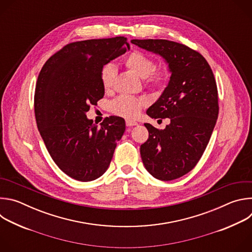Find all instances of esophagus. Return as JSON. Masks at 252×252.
<instances>
[{"label":"esophagus","instance_id":"1","mask_svg":"<svg viewBox=\"0 0 252 252\" xmlns=\"http://www.w3.org/2000/svg\"><path fill=\"white\" fill-rule=\"evenodd\" d=\"M126 126H137V123L134 122V121L126 120Z\"/></svg>","mask_w":252,"mask_h":252}]
</instances>
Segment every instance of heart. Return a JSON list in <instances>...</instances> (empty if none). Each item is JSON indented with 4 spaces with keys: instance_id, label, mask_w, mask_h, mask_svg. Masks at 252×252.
Listing matches in <instances>:
<instances>
[{
    "instance_id": "1",
    "label": "heart",
    "mask_w": 252,
    "mask_h": 252,
    "mask_svg": "<svg viewBox=\"0 0 252 252\" xmlns=\"http://www.w3.org/2000/svg\"><path fill=\"white\" fill-rule=\"evenodd\" d=\"M125 66L137 75L151 88H162L169 78V68L165 65L156 66L155 60L139 51L129 53L123 61ZM116 77L113 64L107 63L100 70V83L104 90H110ZM143 104V99L130 95H121L112 103V112L127 119L134 118Z\"/></svg>"
}]
</instances>
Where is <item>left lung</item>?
<instances>
[{"mask_svg": "<svg viewBox=\"0 0 252 252\" xmlns=\"http://www.w3.org/2000/svg\"><path fill=\"white\" fill-rule=\"evenodd\" d=\"M131 43L161 56L171 73L162 94L147 111L170 124L164 129L145 124L149 139L140 146V157L154 177L172 181L189 172L206 149L220 111L217 82L206 60L186 45L152 39Z\"/></svg>", "mask_w": 252, "mask_h": 252, "instance_id": "left-lung-1", "label": "left lung"}]
</instances>
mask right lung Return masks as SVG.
I'll list each match as a JSON object with an SVG mask.
<instances>
[{"label":"right lung","instance_id":"1","mask_svg":"<svg viewBox=\"0 0 252 252\" xmlns=\"http://www.w3.org/2000/svg\"><path fill=\"white\" fill-rule=\"evenodd\" d=\"M126 49L125 37L70 43L40 71L34 93L39 131L56 164L77 181L91 182L105 172L125 132L123 118H105L97 126L86 113L103 97L101 68Z\"/></svg>","mask_w":252,"mask_h":252}]
</instances>
